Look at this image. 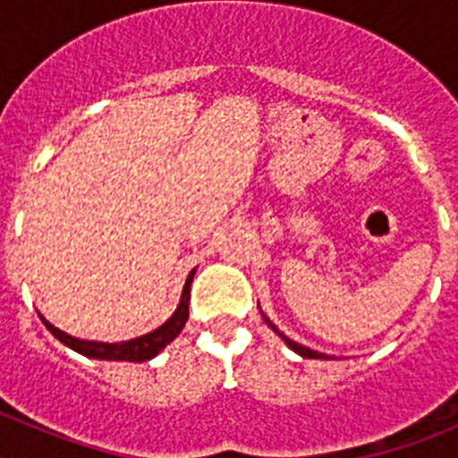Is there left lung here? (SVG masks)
<instances>
[{
    "mask_svg": "<svg viewBox=\"0 0 458 458\" xmlns=\"http://www.w3.org/2000/svg\"><path fill=\"white\" fill-rule=\"evenodd\" d=\"M264 318H266V317H264ZM266 323H268V326L273 327V333H277L279 337L284 339V342H286V346H289L291 351H295V353H298V355H302V358H311V360H327V358H326V353H318V351H311V349H307V346H302V344H298V342H293V339H289V337H286L284 333H279L277 327H275L273 323L268 321V318H266Z\"/></svg>",
    "mask_w": 458,
    "mask_h": 458,
    "instance_id": "1",
    "label": "left lung"
}]
</instances>
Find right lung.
<instances>
[{"mask_svg":"<svg viewBox=\"0 0 458 458\" xmlns=\"http://www.w3.org/2000/svg\"><path fill=\"white\" fill-rule=\"evenodd\" d=\"M192 277H194V270H190L188 279H185V286H183V293H181V302L176 307L172 317L163 323L160 327H156L153 333L148 335H141V337L131 339V342H116V344H109V342H87V339H78V337H71L66 335L64 330L52 326L50 321L40 317V321L46 323V327L55 335L64 346L72 349L75 353L80 355H87V358H96V360H125V362H147V360L156 358L160 351L167 346L169 342L179 337L181 330L185 327V321H188V307H190V284H192Z\"/></svg>","mask_w":458,"mask_h":458,"instance_id":"add662e5","label":"right lung"}]
</instances>
